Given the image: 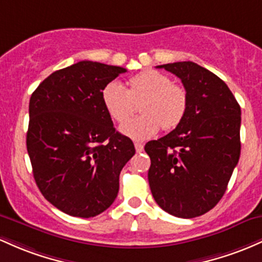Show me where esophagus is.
<instances>
[{
  "instance_id": "1",
  "label": "esophagus",
  "mask_w": 262,
  "mask_h": 262,
  "mask_svg": "<svg viewBox=\"0 0 262 262\" xmlns=\"http://www.w3.org/2000/svg\"><path fill=\"white\" fill-rule=\"evenodd\" d=\"M135 148H136L137 152H142L143 151V145L140 142H135Z\"/></svg>"
}]
</instances>
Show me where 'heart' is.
<instances>
[{
	"mask_svg": "<svg viewBox=\"0 0 262 262\" xmlns=\"http://www.w3.org/2000/svg\"><path fill=\"white\" fill-rule=\"evenodd\" d=\"M130 88L120 81H110L102 90V102L107 114L117 122H123L136 110L143 114L123 123L122 135L142 141L154 137L161 126L164 130L174 128L183 121L188 110V94L182 85L172 83L168 75L147 70L132 76Z\"/></svg>",
	"mask_w": 262,
	"mask_h": 262,
	"instance_id": "b5f03b06",
	"label": "heart"
}]
</instances>
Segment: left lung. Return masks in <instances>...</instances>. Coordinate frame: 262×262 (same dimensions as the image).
<instances>
[{"label":"left lung","instance_id":"8db88e82","mask_svg":"<svg viewBox=\"0 0 262 262\" xmlns=\"http://www.w3.org/2000/svg\"><path fill=\"white\" fill-rule=\"evenodd\" d=\"M188 94L183 121L146 143L148 183L156 203L170 215L195 218L224 195L239 162L242 110L224 81L193 61L163 64Z\"/></svg>","mask_w":262,"mask_h":262}]
</instances>
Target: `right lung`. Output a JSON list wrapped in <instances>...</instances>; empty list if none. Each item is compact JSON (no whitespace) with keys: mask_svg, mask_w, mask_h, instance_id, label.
Masks as SVG:
<instances>
[{"mask_svg":"<svg viewBox=\"0 0 262 262\" xmlns=\"http://www.w3.org/2000/svg\"><path fill=\"white\" fill-rule=\"evenodd\" d=\"M121 67L81 60L57 70L29 100L27 151L40 193L79 218L106 210L119 193L120 172L135 155L102 102Z\"/></svg>","mask_w":262,"mask_h":262,"instance_id":"obj_1","label":"right lung"}]
</instances>
